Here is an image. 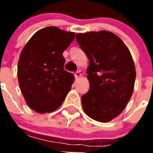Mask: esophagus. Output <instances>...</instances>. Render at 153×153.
<instances>
[{"mask_svg":"<svg viewBox=\"0 0 153 153\" xmlns=\"http://www.w3.org/2000/svg\"><path fill=\"white\" fill-rule=\"evenodd\" d=\"M74 76H75L76 79H78V78L80 77V76H81L80 72H79V71H77V72H76L75 74H74Z\"/></svg>","mask_w":153,"mask_h":153,"instance_id":"1","label":"esophagus"}]
</instances>
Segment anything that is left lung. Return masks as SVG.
I'll return each instance as SVG.
<instances>
[{"label": "left lung", "mask_w": 153, "mask_h": 153, "mask_svg": "<svg viewBox=\"0 0 153 153\" xmlns=\"http://www.w3.org/2000/svg\"><path fill=\"white\" fill-rule=\"evenodd\" d=\"M76 39L88 57L90 90L81 97L86 114L98 122L118 117L132 97L136 68L123 40L107 30L77 33Z\"/></svg>", "instance_id": "obj_1"}]
</instances>
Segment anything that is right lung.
Masks as SVG:
<instances>
[{"label": "right lung", "mask_w": 153, "mask_h": 153, "mask_svg": "<svg viewBox=\"0 0 153 153\" xmlns=\"http://www.w3.org/2000/svg\"><path fill=\"white\" fill-rule=\"evenodd\" d=\"M74 32L47 27L32 36L24 46L17 65V78L28 106L39 113L61 106L74 82L64 70L63 52L74 40Z\"/></svg>", "instance_id": "1"}]
</instances>
